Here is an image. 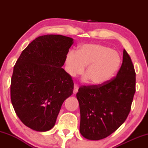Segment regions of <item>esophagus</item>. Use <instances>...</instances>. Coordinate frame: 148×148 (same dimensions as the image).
I'll list each match as a JSON object with an SVG mask.
<instances>
[{
  "mask_svg": "<svg viewBox=\"0 0 148 148\" xmlns=\"http://www.w3.org/2000/svg\"><path fill=\"white\" fill-rule=\"evenodd\" d=\"M78 90H79V86H77V85L75 84L74 86V90H73V93L74 94H76L78 92Z\"/></svg>",
  "mask_w": 148,
  "mask_h": 148,
  "instance_id": "1",
  "label": "esophagus"
}]
</instances>
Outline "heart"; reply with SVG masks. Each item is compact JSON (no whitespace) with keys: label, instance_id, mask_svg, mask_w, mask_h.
Instances as JSON below:
<instances>
[{"label":"heart","instance_id":"1","mask_svg":"<svg viewBox=\"0 0 148 148\" xmlns=\"http://www.w3.org/2000/svg\"><path fill=\"white\" fill-rule=\"evenodd\" d=\"M120 54L100 44H85L77 51H71L65 58L66 71L71 76L84 72L92 84L101 85L111 79L121 64Z\"/></svg>","mask_w":148,"mask_h":148}]
</instances>
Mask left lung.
Returning <instances> with one entry per match:
<instances>
[{
    "mask_svg": "<svg viewBox=\"0 0 148 148\" xmlns=\"http://www.w3.org/2000/svg\"><path fill=\"white\" fill-rule=\"evenodd\" d=\"M135 92V70L124 49L123 63L116 77L99 86H81L76 93L81 135L98 140L118 130L130 113Z\"/></svg>",
    "mask_w": 148,
    "mask_h": 148,
    "instance_id": "1",
    "label": "left lung"
}]
</instances>
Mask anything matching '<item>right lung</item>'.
<instances>
[{
  "label": "right lung",
  "instance_id": "obj_1",
  "mask_svg": "<svg viewBox=\"0 0 148 148\" xmlns=\"http://www.w3.org/2000/svg\"><path fill=\"white\" fill-rule=\"evenodd\" d=\"M71 37L47 35L37 37L21 53L11 79V101L25 126L47 132L55 125L62 103L73 93L72 77L62 68Z\"/></svg>",
  "mask_w": 148,
  "mask_h": 148
}]
</instances>
